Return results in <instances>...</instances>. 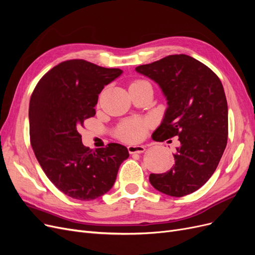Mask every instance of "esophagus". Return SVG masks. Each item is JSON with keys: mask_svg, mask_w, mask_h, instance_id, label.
Masks as SVG:
<instances>
[{"mask_svg": "<svg viewBox=\"0 0 255 255\" xmlns=\"http://www.w3.org/2000/svg\"><path fill=\"white\" fill-rule=\"evenodd\" d=\"M128 150L129 154H135V153H143L145 151V148L143 145H128Z\"/></svg>", "mask_w": 255, "mask_h": 255, "instance_id": "1", "label": "esophagus"}]
</instances>
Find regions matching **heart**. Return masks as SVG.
<instances>
[{
  "label": "heart",
  "mask_w": 255,
  "mask_h": 255,
  "mask_svg": "<svg viewBox=\"0 0 255 255\" xmlns=\"http://www.w3.org/2000/svg\"><path fill=\"white\" fill-rule=\"evenodd\" d=\"M145 81H135L130 84V87L139 86V85L145 84ZM146 123L142 120H129L123 123L119 128L117 135L120 139L125 141H138L145 134Z\"/></svg>",
  "instance_id": "obj_1"
}]
</instances>
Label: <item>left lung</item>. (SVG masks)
I'll use <instances>...</instances> for the list:
<instances>
[{"mask_svg": "<svg viewBox=\"0 0 255 255\" xmlns=\"http://www.w3.org/2000/svg\"><path fill=\"white\" fill-rule=\"evenodd\" d=\"M155 82L167 109L153 140L179 137L174 165L165 173H151L156 190L171 197L191 194L208 181L228 141V103L223 86L210 68L185 54L169 55L135 68Z\"/></svg>", "mask_w": 255, "mask_h": 255, "instance_id": "8db88e82", "label": "left lung"}]
</instances>
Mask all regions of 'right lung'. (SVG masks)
Masks as SVG:
<instances>
[{
	"mask_svg": "<svg viewBox=\"0 0 255 255\" xmlns=\"http://www.w3.org/2000/svg\"><path fill=\"white\" fill-rule=\"evenodd\" d=\"M123 73L83 59L63 61L45 73L30 97V144L49 180L65 195L89 201L110 191L127 146L110 143L95 151L82 143L79 128L96 115L104 86Z\"/></svg>",
	"mask_w": 255,
	"mask_h": 255,
	"instance_id": "obj_1",
	"label": "right lung"
}]
</instances>
